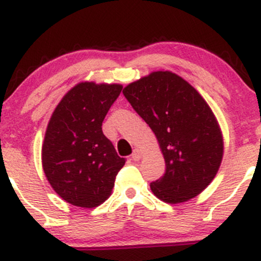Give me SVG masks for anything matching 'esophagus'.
<instances>
[{
    "label": "esophagus",
    "instance_id": "obj_1",
    "mask_svg": "<svg viewBox=\"0 0 261 261\" xmlns=\"http://www.w3.org/2000/svg\"><path fill=\"white\" fill-rule=\"evenodd\" d=\"M131 158H133V161H140L141 160V151L140 149H134V152H133V154H131Z\"/></svg>",
    "mask_w": 261,
    "mask_h": 261
}]
</instances>
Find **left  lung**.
Masks as SVG:
<instances>
[{
    "label": "left lung",
    "instance_id": "left-lung-1",
    "mask_svg": "<svg viewBox=\"0 0 261 261\" xmlns=\"http://www.w3.org/2000/svg\"><path fill=\"white\" fill-rule=\"evenodd\" d=\"M125 98L157 137L166 173L151 190L167 203L202 193L216 176L223 137L216 116L190 83L170 71H155L124 88Z\"/></svg>",
    "mask_w": 261,
    "mask_h": 261
}]
</instances>
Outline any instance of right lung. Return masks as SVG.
Masks as SVG:
<instances>
[{
	"label": "right lung",
	"instance_id": "add662e5",
	"mask_svg": "<svg viewBox=\"0 0 261 261\" xmlns=\"http://www.w3.org/2000/svg\"><path fill=\"white\" fill-rule=\"evenodd\" d=\"M121 85L81 82L54 110L41 147V163L55 193L71 205L93 208L112 194L125 164L101 124Z\"/></svg>",
	"mask_w": 261,
	"mask_h": 261
}]
</instances>
